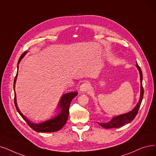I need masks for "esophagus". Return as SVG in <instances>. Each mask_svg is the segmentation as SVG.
Returning a JSON list of instances; mask_svg holds the SVG:
<instances>
[{
	"mask_svg": "<svg viewBox=\"0 0 156 156\" xmlns=\"http://www.w3.org/2000/svg\"><path fill=\"white\" fill-rule=\"evenodd\" d=\"M89 88H90V84L86 82L80 85L79 90L81 92H85L86 91H88Z\"/></svg>",
	"mask_w": 156,
	"mask_h": 156,
	"instance_id": "esophagus-1",
	"label": "esophagus"
}]
</instances>
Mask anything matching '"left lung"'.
I'll list each match as a JSON object with an SVG mask.
<instances>
[{
    "mask_svg": "<svg viewBox=\"0 0 156 156\" xmlns=\"http://www.w3.org/2000/svg\"><path fill=\"white\" fill-rule=\"evenodd\" d=\"M136 67L138 68V69L140 72V80H141V91H140V100L137 104V105L135 106V108L131 111L127 113L123 114L119 116H115L112 118L111 120L108 122V123H98V124L101 126L103 127L105 129H111V128H118L126 124H127L132 122L136 116L138 114V112L139 110V108L140 107V105L141 104L143 97V93H144V90H143V85H142V80H143V74L140 67L138 65L136 64Z\"/></svg>",
    "mask_w": 156,
    "mask_h": 156,
    "instance_id": "8db88e82",
    "label": "left lung"
}]
</instances>
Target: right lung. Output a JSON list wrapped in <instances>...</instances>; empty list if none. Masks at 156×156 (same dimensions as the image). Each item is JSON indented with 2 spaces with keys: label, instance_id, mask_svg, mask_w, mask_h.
I'll return each instance as SVG.
<instances>
[{
  "label": "right lung",
  "instance_id": "obj_1",
  "mask_svg": "<svg viewBox=\"0 0 156 156\" xmlns=\"http://www.w3.org/2000/svg\"><path fill=\"white\" fill-rule=\"evenodd\" d=\"M27 52H25L22 54L19 60L18 61V65L19 64L20 61L23 58L24 55L27 54ZM17 75H18V72L16 73V75L14 80V84H13L14 91H15V83L17 78ZM77 94H78L77 92H70L63 95L62 96L60 101L58 104V107L61 109L59 114L58 116L52 118V119L45 121L44 122H42L41 123H32L31 122H30L26 116L23 115V114L21 113L20 111L19 110V109H18L17 106L15 92L14 101H15V105L16 109L18 112V113L20 115V116L22 117L23 119L26 122V123L28 124L29 126L31 129H33L34 130H35V131L38 132V133H52V132L58 131V130H60L65 126V124L66 123L68 120V115H69V108H70L71 101L75 97H76L77 95Z\"/></svg>",
  "mask_w": 156,
  "mask_h": 156
}]
</instances>
